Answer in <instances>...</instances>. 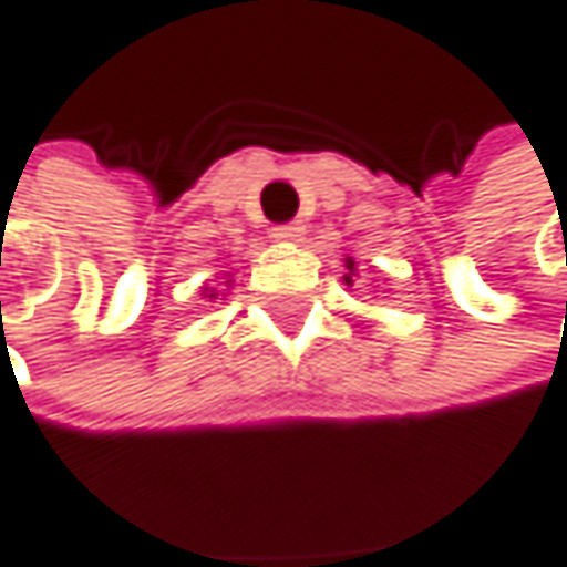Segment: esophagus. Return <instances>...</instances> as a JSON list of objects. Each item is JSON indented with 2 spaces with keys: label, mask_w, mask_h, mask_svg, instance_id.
Returning a JSON list of instances; mask_svg holds the SVG:
<instances>
[{
  "label": "esophagus",
  "mask_w": 567,
  "mask_h": 567,
  "mask_svg": "<svg viewBox=\"0 0 567 567\" xmlns=\"http://www.w3.org/2000/svg\"><path fill=\"white\" fill-rule=\"evenodd\" d=\"M302 235H306V225H299V221L275 225V228H271V238H275V241H302Z\"/></svg>",
  "instance_id": "34e87169"
}]
</instances>
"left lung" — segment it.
<instances>
[{"instance_id": "8db88e82", "label": "left lung", "mask_w": 567, "mask_h": 567, "mask_svg": "<svg viewBox=\"0 0 567 567\" xmlns=\"http://www.w3.org/2000/svg\"><path fill=\"white\" fill-rule=\"evenodd\" d=\"M346 268H349V271L342 275V281H349V286H352V278L359 275V268H355V258H346Z\"/></svg>"}]
</instances>
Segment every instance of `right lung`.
Wrapping results in <instances>:
<instances>
[{
    "instance_id": "add662e5",
    "label": "right lung",
    "mask_w": 567,
    "mask_h": 567,
    "mask_svg": "<svg viewBox=\"0 0 567 567\" xmlns=\"http://www.w3.org/2000/svg\"><path fill=\"white\" fill-rule=\"evenodd\" d=\"M225 286H228V281H225ZM215 296H218V292H215V289H202V299H208V302H212V299H215Z\"/></svg>"
}]
</instances>
